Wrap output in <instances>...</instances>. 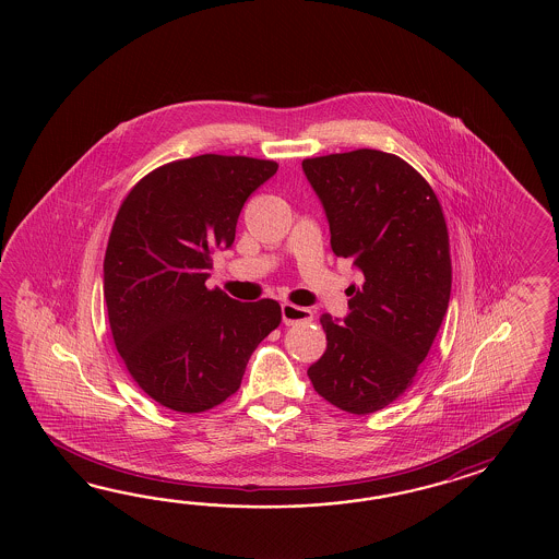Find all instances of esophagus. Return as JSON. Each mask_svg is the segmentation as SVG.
<instances>
[{"label":"esophagus","instance_id":"1","mask_svg":"<svg viewBox=\"0 0 559 559\" xmlns=\"http://www.w3.org/2000/svg\"><path fill=\"white\" fill-rule=\"evenodd\" d=\"M313 320V311L299 305L283 304V322L287 325L293 323H309Z\"/></svg>","mask_w":559,"mask_h":559}]
</instances>
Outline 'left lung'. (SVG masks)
<instances>
[{
    "label": "left lung",
    "instance_id": "8db88e82",
    "mask_svg": "<svg viewBox=\"0 0 559 559\" xmlns=\"http://www.w3.org/2000/svg\"><path fill=\"white\" fill-rule=\"evenodd\" d=\"M322 199L330 243L362 272L346 288L344 323L322 316L325 353L307 374L325 402L372 414L414 383L451 297V252L442 206L418 169L379 150L304 159Z\"/></svg>",
    "mask_w": 559,
    "mask_h": 559
}]
</instances>
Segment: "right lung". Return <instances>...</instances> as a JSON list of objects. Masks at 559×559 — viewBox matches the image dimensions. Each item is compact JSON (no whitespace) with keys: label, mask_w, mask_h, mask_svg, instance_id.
Returning <instances> with one entry per match:
<instances>
[{"label":"right lung","mask_w":559,"mask_h":559,"mask_svg":"<svg viewBox=\"0 0 559 559\" xmlns=\"http://www.w3.org/2000/svg\"><path fill=\"white\" fill-rule=\"evenodd\" d=\"M276 169L204 153L153 169L120 203L104 255L108 322L127 371L159 406L223 404L281 323L274 299L241 304L204 285L211 254L234 243L241 206Z\"/></svg>","instance_id":"1"}]
</instances>
